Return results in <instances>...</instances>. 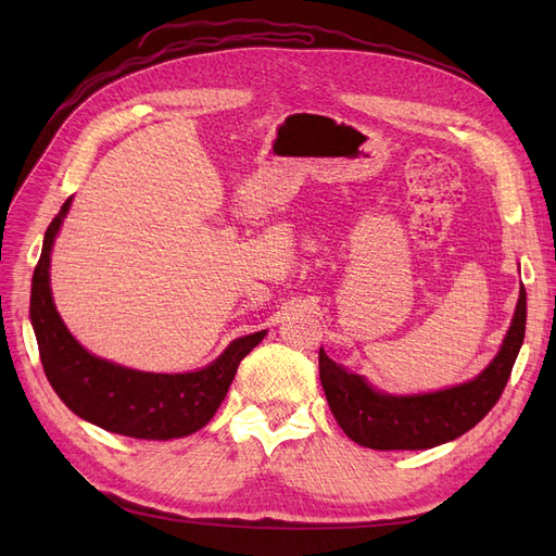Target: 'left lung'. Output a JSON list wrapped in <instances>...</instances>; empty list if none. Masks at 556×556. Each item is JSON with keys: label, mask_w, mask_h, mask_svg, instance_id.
I'll return each instance as SVG.
<instances>
[{"label": "left lung", "mask_w": 556, "mask_h": 556, "mask_svg": "<svg viewBox=\"0 0 556 556\" xmlns=\"http://www.w3.org/2000/svg\"><path fill=\"white\" fill-rule=\"evenodd\" d=\"M527 290L519 288L517 308L498 355L480 376L441 392L394 396L378 392L364 376L348 374L319 348V380L336 422L348 439L371 450H429L459 439L490 413L503 394L513 364L525 343Z\"/></svg>", "instance_id": "1"}]
</instances>
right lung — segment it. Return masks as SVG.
Segmentation results:
<instances>
[{
  "label": "right lung",
  "mask_w": 556,
  "mask_h": 556,
  "mask_svg": "<svg viewBox=\"0 0 556 556\" xmlns=\"http://www.w3.org/2000/svg\"><path fill=\"white\" fill-rule=\"evenodd\" d=\"M70 206L72 199H66L48 225L31 278L29 317L48 382L72 413L131 439L169 441L206 427L227 396L241 359L266 331L231 341L213 364L192 374H146L90 355L64 327L50 294V250Z\"/></svg>",
  "instance_id": "right-lung-1"
}]
</instances>
